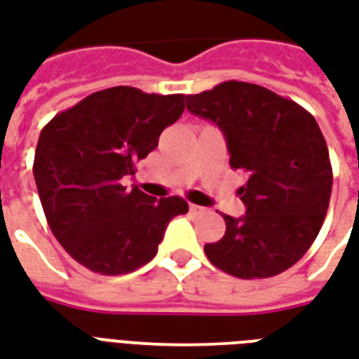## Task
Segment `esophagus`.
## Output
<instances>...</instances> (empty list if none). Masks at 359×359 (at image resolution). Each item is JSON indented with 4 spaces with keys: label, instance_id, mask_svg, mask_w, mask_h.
<instances>
[{
    "label": "esophagus",
    "instance_id": "34e87169",
    "mask_svg": "<svg viewBox=\"0 0 359 359\" xmlns=\"http://www.w3.org/2000/svg\"><path fill=\"white\" fill-rule=\"evenodd\" d=\"M205 210L207 209H205V207H201V205H194V203L190 205L191 215H201V212H205Z\"/></svg>",
    "mask_w": 359,
    "mask_h": 359
}]
</instances>
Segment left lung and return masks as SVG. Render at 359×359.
<instances>
[{
  "label": "left lung",
  "instance_id": "1",
  "mask_svg": "<svg viewBox=\"0 0 359 359\" xmlns=\"http://www.w3.org/2000/svg\"><path fill=\"white\" fill-rule=\"evenodd\" d=\"M186 109L220 128L229 165L248 173L239 188L246 212L224 215V237L205 245L210 264L246 280L292 267L316 239L332 196L330 152L313 114L239 81L186 95Z\"/></svg>",
  "mask_w": 359,
  "mask_h": 359
}]
</instances>
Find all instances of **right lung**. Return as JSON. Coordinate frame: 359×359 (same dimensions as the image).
<instances>
[{"mask_svg": "<svg viewBox=\"0 0 359 359\" xmlns=\"http://www.w3.org/2000/svg\"><path fill=\"white\" fill-rule=\"evenodd\" d=\"M184 113V95L131 86L100 90L56 114L37 141L34 177L46 222L65 252L100 275L149 264L182 198H150L122 179Z\"/></svg>", "mask_w": 359, "mask_h": 359, "instance_id": "obj_1", "label": "right lung"}]
</instances>
